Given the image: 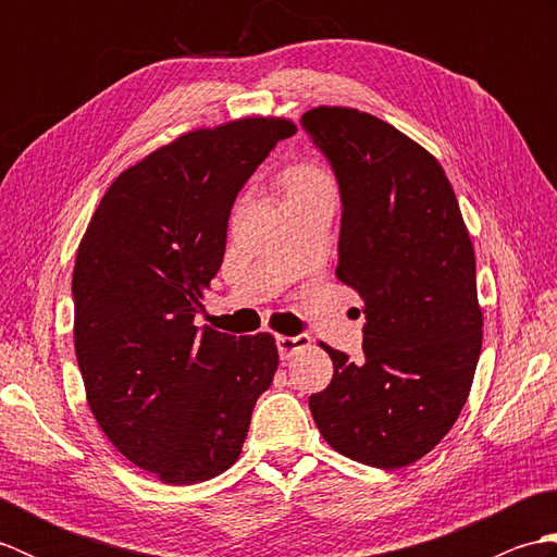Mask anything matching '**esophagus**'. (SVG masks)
Instances as JSON below:
<instances>
[{
	"mask_svg": "<svg viewBox=\"0 0 557 557\" xmlns=\"http://www.w3.org/2000/svg\"><path fill=\"white\" fill-rule=\"evenodd\" d=\"M309 345H311V337H309V335H297V337L280 335V337H277V349H280V357H282V359H289L294 351L306 349Z\"/></svg>",
	"mask_w": 557,
	"mask_h": 557,
	"instance_id": "34e87169",
	"label": "esophagus"
}]
</instances>
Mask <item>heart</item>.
<instances>
[{
  "label": "heart",
  "instance_id": "b5f03b06",
  "mask_svg": "<svg viewBox=\"0 0 557 557\" xmlns=\"http://www.w3.org/2000/svg\"><path fill=\"white\" fill-rule=\"evenodd\" d=\"M285 182H287V191L297 194V191H309V188H315V186H330V176L323 168H318L313 162H299L287 172Z\"/></svg>",
  "mask_w": 557,
  "mask_h": 557
}]
</instances>
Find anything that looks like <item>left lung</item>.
I'll list each match as a JSON object with an SVG mask.
<instances>
[{"instance_id":"1","label":"left lung","mask_w":557,"mask_h":557,"mask_svg":"<svg viewBox=\"0 0 557 557\" xmlns=\"http://www.w3.org/2000/svg\"><path fill=\"white\" fill-rule=\"evenodd\" d=\"M342 194L335 275L363 301V361L333 347L309 407L327 445L401 469L429 455L469 397L483 339L476 258L453 184L393 124L321 104L301 116Z\"/></svg>"}]
</instances>
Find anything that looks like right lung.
<instances>
[{"mask_svg": "<svg viewBox=\"0 0 557 557\" xmlns=\"http://www.w3.org/2000/svg\"><path fill=\"white\" fill-rule=\"evenodd\" d=\"M297 132L285 116L196 128L104 191L76 251L74 347L92 417L132 465L172 486L227 471L277 371L270 333L196 327L248 176Z\"/></svg>", "mask_w": 557, "mask_h": 557, "instance_id": "1", "label": "right lung"}]
</instances>
